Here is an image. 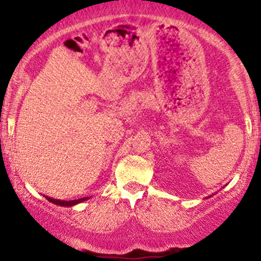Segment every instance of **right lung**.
<instances>
[{"instance_id": "add662e5", "label": "right lung", "mask_w": 261, "mask_h": 261, "mask_svg": "<svg viewBox=\"0 0 261 261\" xmlns=\"http://www.w3.org/2000/svg\"><path fill=\"white\" fill-rule=\"evenodd\" d=\"M45 198L48 199L49 202H51V203L57 204V206H63V207H72L74 206V204H78L81 203V202L86 201V199H88V197H84V198H80V199H74V201H60V199H55V198H50V197H46Z\"/></svg>"}]
</instances>
